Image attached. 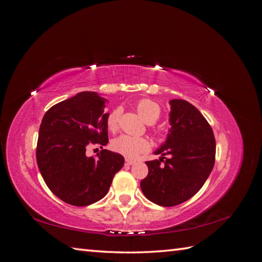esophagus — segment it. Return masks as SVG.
I'll return each instance as SVG.
<instances>
[{
	"label": "esophagus",
	"instance_id": "esophagus-1",
	"mask_svg": "<svg viewBox=\"0 0 262 262\" xmlns=\"http://www.w3.org/2000/svg\"><path fill=\"white\" fill-rule=\"evenodd\" d=\"M134 163H136V161H132V160H125V165H129V166H131V165H133Z\"/></svg>",
	"mask_w": 262,
	"mask_h": 262
}]
</instances>
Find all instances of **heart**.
<instances>
[{"instance_id": "obj_1", "label": "heart", "mask_w": 262, "mask_h": 262, "mask_svg": "<svg viewBox=\"0 0 262 262\" xmlns=\"http://www.w3.org/2000/svg\"><path fill=\"white\" fill-rule=\"evenodd\" d=\"M136 109L138 114L147 123H154L161 116V108L156 102L149 99H140L137 101ZM120 109H114L107 117V128L110 132H116L120 123ZM112 146L117 153L129 158H137L141 153L149 148V142L145 138L132 137L122 134L116 138Z\"/></svg>"}]
</instances>
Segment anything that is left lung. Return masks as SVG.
Here are the masks:
<instances>
[{
	"label": "left lung",
	"instance_id": "left-lung-1",
	"mask_svg": "<svg viewBox=\"0 0 262 262\" xmlns=\"http://www.w3.org/2000/svg\"><path fill=\"white\" fill-rule=\"evenodd\" d=\"M169 105L167 139L154 152L161 157L146 162L148 173L141 181L142 192L162 207H175L193 196L215 163V139L207 119L187 100L171 99Z\"/></svg>",
	"mask_w": 262,
	"mask_h": 262
}]
</instances>
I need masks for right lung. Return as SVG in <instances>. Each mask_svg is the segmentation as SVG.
<instances>
[{
	"label": "right lung",
	"instance_id": "right-lung-1",
	"mask_svg": "<svg viewBox=\"0 0 262 262\" xmlns=\"http://www.w3.org/2000/svg\"><path fill=\"white\" fill-rule=\"evenodd\" d=\"M107 99L82 92L52 106L42 118L37 143V164L46 185L59 199L86 207L104 198L124 158L102 149L98 158L86 156V146L108 143Z\"/></svg>",
	"mask_w": 262,
	"mask_h": 262
}]
</instances>
